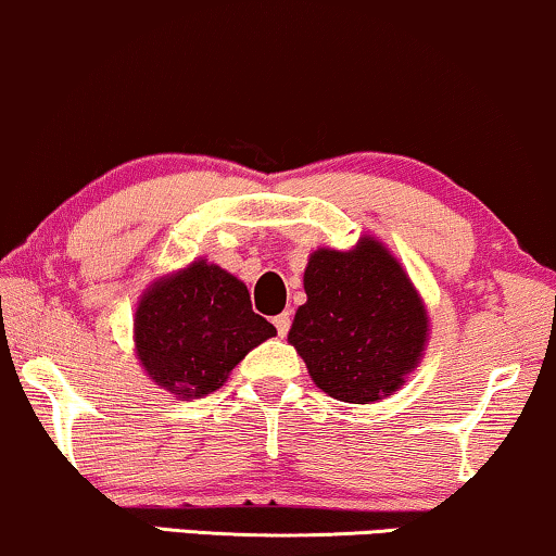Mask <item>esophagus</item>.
<instances>
[{
  "mask_svg": "<svg viewBox=\"0 0 556 556\" xmlns=\"http://www.w3.org/2000/svg\"><path fill=\"white\" fill-rule=\"evenodd\" d=\"M290 323H292V318H290V313H282V315H277V318H274V328H277V333L282 336H287V330H290Z\"/></svg>",
  "mask_w": 556,
  "mask_h": 556,
  "instance_id": "esophagus-1",
  "label": "esophagus"
}]
</instances>
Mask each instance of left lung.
<instances>
[{"label": "left lung", "instance_id": "left-lung-1", "mask_svg": "<svg viewBox=\"0 0 556 556\" xmlns=\"http://www.w3.org/2000/svg\"><path fill=\"white\" fill-rule=\"evenodd\" d=\"M307 302L290 336L315 388L341 403L369 405L395 395L424 359L428 311L395 254L362 236L349 251L323 249L307 258Z\"/></svg>", "mask_w": 556, "mask_h": 556}]
</instances>
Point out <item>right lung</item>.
<instances>
[{
    "mask_svg": "<svg viewBox=\"0 0 556 556\" xmlns=\"http://www.w3.org/2000/svg\"><path fill=\"white\" fill-rule=\"evenodd\" d=\"M271 336L277 328L251 311L241 279L207 258L153 279L132 318L140 367L177 400L223 388L236 364Z\"/></svg>",
    "mask_w": 556,
    "mask_h": 556,
    "instance_id": "1",
    "label": "right lung"
}]
</instances>
